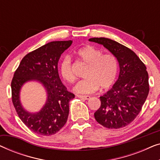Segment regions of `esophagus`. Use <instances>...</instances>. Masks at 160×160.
<instances>
[{
	"label": "esophagus",
	"mask_w": 160,
	"mask_h": 160,
	"mask_svg": "<svg viewBox=\"0 0 160 160\" xmlns=\"http://www.w3.org/2000/svg\"><path fill=\"white\" fill-rule=\"evenodd\" d=\"M78 98H81V99H83V100H89V98H90V96L89 95H77Z\"/></svg>",
	"instance_id": "34e87169"
}]
</instances>
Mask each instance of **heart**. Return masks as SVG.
I'll return each mask as SVG.
<instances>
[{
	"mask_svg": "<svg viewBox=\"0 0 160 160\" xmlns=\"http://www.w3.org/2000/svg\"><path fill=\"white\" fill-rule=\"evenodd\" d=\"M101 50L92 46L83 47L76 52L81 61L87 65L84 79L78 82L73 90L79 94H91L99 87L104 89L113 84L118 73V61L114 55L102 54ZM60 73L63 79L68 83L75 81L72 72L71 60L65 57L60 65Z\"/></svg>",
	"mask_w": 160,
	"mask_h": 160,
	"instance_id": "heart-1",
	"label": "heart"
}]
</instances>
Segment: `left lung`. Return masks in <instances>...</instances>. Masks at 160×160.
<instances>
[{
  "mask_svg": "<svg viewBox=\"0 0 160 160\" xmlns=\"http://www.w3.org/2000/svg\"><path fill=\"white\" fill-rule=\"evenodd\" d=\"M106 48L117 58L119 78L110 90L100 97L101 105L95 113L98 123L109 129L130 124L141 111L149 92L146 67L134 52L106 38H89Z\"/></svg>",
  "mask_w": 160,
  "mask_h": 160,
  "instance_id": "1",
  "label": "left lung"
}]
</instances>
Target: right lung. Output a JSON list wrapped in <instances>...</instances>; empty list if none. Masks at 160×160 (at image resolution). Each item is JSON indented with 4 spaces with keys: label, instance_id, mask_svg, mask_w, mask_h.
<instances>
[{
    "label": "right lung",
    "instance_id": "obj_1",
    "mask_svg": "<svg viewBox=\"0 0 160 160\" xmlns=\"http://www.w3.org/2000/svg\"><path fill=\"white\" fill-rule=\"evenodd\" d=\"M72 41H52L24 57L15 71L12 87V102L22 122L32 132L42 135L55 134L66 123L69 102L75 98L61 82L58 64L61 54ZM38 81L47 92V100L41 110L31 113L23 108L20 91L28 81Z\"/></svg>",
    "mask_w": 160,
    "mask_h": 160
}]
</instances>
